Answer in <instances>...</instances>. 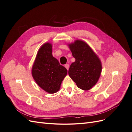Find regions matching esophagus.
Here are the masks:
<instances>
[{"mask_svg":"<svg viewBox=\"0 0 132 132\" xmlns=\"http://www.w3.org/2000/svg\"><path fill=\"white\" fill-rule=\"evenodd\" d=\"M65 67V68L67 69V70H68L69 69V64H66L65 65V66H64Z\"/></svg>","mask_w":132,"mask_h":132,"instance_id":"34e87169","label":"esophagus"}]
</instances>
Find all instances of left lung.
<instances>
[{
    "instance_id": "left-lung-1",
    "label": "left lung",
    "mask_w": 132,
    "mask_h": 132,
    "mask_svg": "<svg viewBox=\"0 0 132 132\" xmlns=\"http://www.w3.org/2000/svg\"><path fill=\"white\" fill-rule=\"evenodd\" d=\"M75 61L68 70L69 77L79 88L88 90L98 80L102 71L100 60L87 43L77 40L69 45Z\"/></svg>"
}]
</instances>
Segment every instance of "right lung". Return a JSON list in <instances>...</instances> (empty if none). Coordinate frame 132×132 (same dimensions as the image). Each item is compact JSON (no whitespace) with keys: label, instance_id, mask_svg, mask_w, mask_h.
<instances>
[{"label":"right lung","instance_id":"obj_1","mask_svg":"<svg viewBox=\"0 0 132 132\" xmlns=\"http://www.w3.org/2000/svg\"><path fill=\"white\" fill-rule=\"evenodd\" d=\"M51 43H46L39 48L32 69V75L42 89L50 94L57 92L67 70L53 57Z\"/></svg>","mask_w":132,"mask_h":132}]
</instances>
